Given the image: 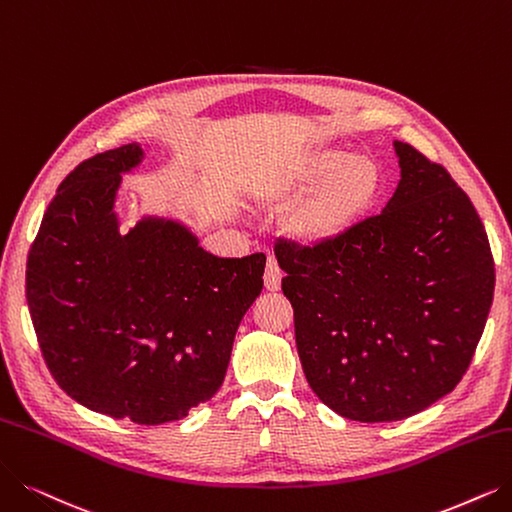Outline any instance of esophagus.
<instances>
[{
	"label": "esophagus",
	"instance_id": "esophagus-1",
	"mask_svg": "<svg viewBox=\"0 0 512 512\" xmlns=\"http://www.w3.org/2000/svg\"><path fill=\"white\" fill-rule=\"evenodd\" d=\"M281 277H283V273L279 269L277 260L273 256H269L267 269H264V288L271 290V292H277L281 288Z\"/></svg>",
	"mask_w": 512,
	"mask_h": 512
}]
</instances>
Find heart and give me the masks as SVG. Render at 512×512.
Returning <instances> with one entry per match:
<instances>
[{
	"mask_svg": "<svg viewBox=\"0 0 512 512\" xmlns=\"http://www.w3.org/2000/svg\"><path fill=\"white\" fill-rule=\"evenodd\" d=\"M378 163L342 149H321L298 159L281 195H306L292 214V231L306 243H332L351 235L382 195Z\"/></svg>",
	"mask_w": 512,
	"mask_h": 512,
	"instance_id": "1",
	"label": "heart"
}]
</instances>
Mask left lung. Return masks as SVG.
<instances>
[{
    "label": "left lung",
    "mask_w": 512,
    "mask_h": 512,
    "mask_svg": "<svg viewBox=\"0 0 512 512\" xmlns=\"http://www.w3.org/2000/svg\"><path fill=\"white\" fill-rule=\"evenodd\" d=\"M401 180L338 241L279 239L281 290L313 393L344 418L393 422L452 393L494 300L483 222L449 172L395 142Z\"/></svg>",
    "instance_id": "left-lung-1"
}]
</instances>
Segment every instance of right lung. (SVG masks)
I'll use <instances>...</instances> for the list:
<instances>
[{
	"instance_id": "right-lung-1",
	"label": "right lung",
	"mask_w": 512,
	"mask_h": 512,
	"mask_svg": "<svg viewBox=\"0 0 512 512\" xmlns=\"http://www.w3.org/2000/svg\"><path fill=\"white\" fill-rule=\"evenodd\" d=\"M140 159L132 142L60 182L29 250L27 302L48 370L71 399L153 426L214 397L267 256H212L163 218L121 235L115 193Z\"/></svg>"
}]
</instances>
